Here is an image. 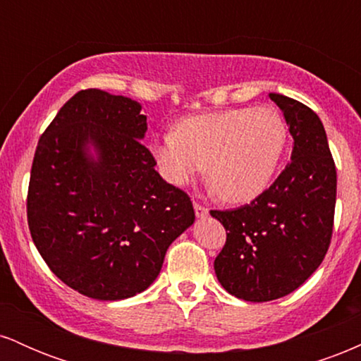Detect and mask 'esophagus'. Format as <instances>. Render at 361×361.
I'll return each mask as SVG.
<instances>
[{"label":"esophagus","mask_w":361,"mask_h":361,"mask_svg":"<svg viewBox=\"0 0 361 361\" xmlns=\"http://www.w3.org/2000/svg\"><path fill=\"white\" fill-rule=\"evenodd\" d=\"M193 209H195V214H197L198 219H204V217H207V215H209V209H207V207H204L202 204H197V202L193 204Z\"/></svg>","instance_id":"obj_1"}]
</instances>
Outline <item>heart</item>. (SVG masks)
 Masks as SVG:
<instances>
[{"label": "heart", "instance_id": "obj_1", "mask_svg": "<svg viewBox=\"0 0 361 361\" xmlns=\"http://www.w3.org/2000/svg\"><path fill=\"white\" fill-rule=\"evenodd\" d=\"M288 128L273 106L186 117L175 132L154 135L149 152L159 175L186 186L207 175L222 200L244 204L271 183L287 147Z\"/></svg>", "mask_w": 361, "mask_h": 361}]
</instances>
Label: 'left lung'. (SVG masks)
I'll return each instance as SVG.
<instances>
[{"instance_id":"8db88e82","label":"left lung","mask_w":361,"mask_h":361,"mask_svg":"<svg viewBox=\"0 0 361 361\" xmlns=\"http://www.w3.org/2000/svg\"><path fill=\"white\" fill-rule=\"evenodd\" d=\"M293 139L290 163L268 190L234 210H212L226 227L215 275L231 295L268 302L288 295L317 270L331 243L336 205V168L321 118L280 93Z\"/></svg>"}]
</instances>
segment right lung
Returning a JSON list of instances; mask_svg holds the SVG:
<instances>
[{"label": "right lung", "mask_w": 361, "mask_h": 361, "mask_svg": "<svg viewBox=\"0 0 361 361\" xmlns=\"http://www.w3.org/2000/svg\"><path fill=\"white\" fill-rule=\"evenodd\" d=\"M139 102L82 90L39 139L27 215L47 267L68 287L98 300L144 292L169 244L195 222L192 200L166 183L140 140Z\"/></svg>", "instance_id": "obj_1"}]
</instances>
